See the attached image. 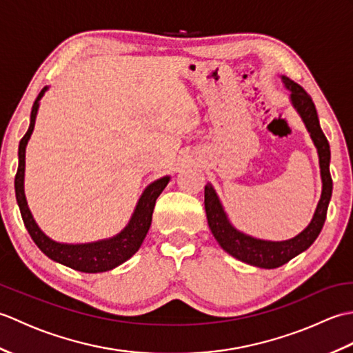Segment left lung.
<instances>
[{"label": "left lung", "mask_w": 353, "mask_h": 353, "mask_svg": "<svg viewBox=\"0 0 353 353\" xmlns=\"http://www.w3.org/2000/svg\"><path fill=\"white\" fill-rule=\"evenodd\" d=\"M281 80L283 86L290 91V101L292 108L296 109L299 117L302 118L319 154L321 196L308 226L294 238L285 239V241H270V239H261L247 235L230 223L214 186L211 183L205 186V209L208 224L216 243L221 245L224 252H228L234 258L259 268H277L287 264L288 261L308 249L316 241L321 228H323L327 206L332 196V179L331 172H329L331 148H329V142L325 133L321 132L316 106H314L311 97L296 81H292L287 76H281Z\"/></svg>", "instance_id": "8db88e82"}]
</instances>
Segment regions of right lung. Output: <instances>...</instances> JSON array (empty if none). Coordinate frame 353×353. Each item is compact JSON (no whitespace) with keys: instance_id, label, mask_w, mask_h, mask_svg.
I'll return each mask as SVG.
<instances>
[{"instance_id":"right-lung-1","label":"right lung","mask_w":353,"mask_h":353,"mask_svg":"<svg viewBox=\"0 0 353 353\" xmlns=\"http://www.w3.org/2000/svg\"><path fill=\"white\" fill-rule=\"evenodd\" d=\"M48 91V86H45L32 108V115H30V125L28 130L24 134V138L19 142L18 148V171L14 176V192H17V201L19 206V211L24 220L26 228L28 230L30 236L34 241V244L39 247L41 252L47 254L50 259L59 264L70 267L72 270L83 273H103L109 272V270L121 265L123 262L130 259L134 253L139 250V247L144 241L147 232L152 224V215L156 205L157 197L165 190V186L170 182V176H163L157 181L150 183L144 192L141 194L134 211L130 216L127 226L119 232V234L106 238L99 239L94 243H85V244H68V243H57L51 239L37 226L36 220L33 219V214L30 211L26 191H24V176H26V148L32 137L37 110H39L41 99Z\"/></svg>"}]
</instances>
